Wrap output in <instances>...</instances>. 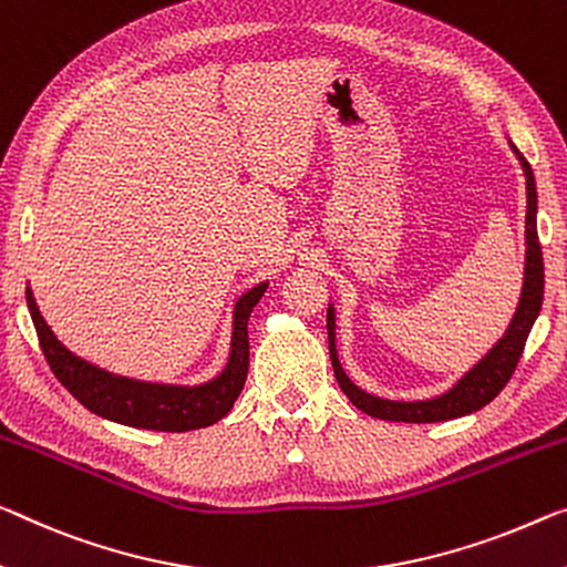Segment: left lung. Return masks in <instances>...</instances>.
I'll return each instance as SVG.
<instances>
[{
  "instance_id": "8db88e82",
  "label": "left lung",
  "mask_w": 567,
  "mask_h": 567,
  "mask_svg": "<svg viewBox=\"0 0 567 567\" xmlns=\"http://www.w3.org/2000/svg\"><path fill=\"white\" fill-rule=\"evenodd\" d=\"M517 159L525 169L527 177V217H525V281H522V296L517 303L515 317H512L507 332L502 334L489 352L478 360L464 378H461L454 388L446 390L443 395H435L431 400H388L364 393L354 382L347 378L337 357V342H334V303L327 309V332H329V354H332L334 378L342 388V393L352 400V405L360 408L362 413L380 421H398V423H439V421H454V417L468 415L484 408L486 403L502 393L507 385L512 372H515L522 350L533 329L539 307H543L545 293V266H543V248H539L537 238V189H535V174L525 156L519 154L517 146H512Z\"/></svg>"
}]
</instances>
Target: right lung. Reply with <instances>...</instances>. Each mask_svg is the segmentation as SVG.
<instances>
[{
    "instance_id": "1",
    "label": "right lung",
    "mask_w": 567,
    "mask_h": 567,
    "mask_svg": "<svg viewBox=\"0 0 567 567\" xmlns=\"http://www.w3.org/2000/svg\"><path fill=\"white\" fill-rule=\"evenodd\" d=\"M268 281L254 286L235 301L233 311V339L230 357L223 372L203 385H162L134 378H121L109 370L81 360L60 339L52 334L48 321L34 303L28 286V309L32 324L38 329L42 354L78 403L106 421L132 425L146 431L185 433L213 425L230 413L248 378V319L260 296L266 293Z\"/></svg>"
}]
</instances>
